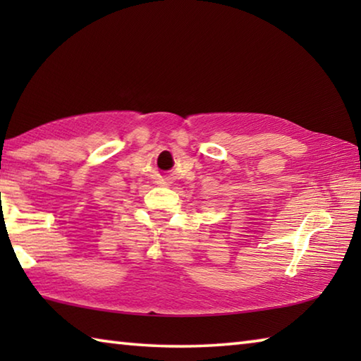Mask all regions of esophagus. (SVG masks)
<instances>
[{"label":"esophagus","mask_w":361,"mask_h":361,"mask_svg":"<svg viewBox=\"0 0 361 361\" xmlns=\"http://www.w3.org/2000/svg\"><path fill=\"white\" fill-rule=\"evenodd\" d=\"M157 185L159 186H170L172 185V178H170V176H159Z\"/></svg>","instance_id":"34e87169"}]
</instances>
